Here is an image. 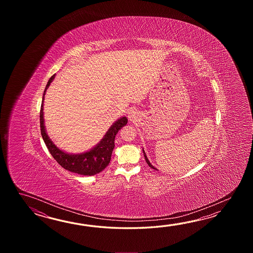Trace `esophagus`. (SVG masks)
<instances>
[{
  "label": "esophagus",
  "instance_id": "esophagus-1",
  "mask_svg": "<svg viewBox=\"0 0 253 253\" xmlns=\"http://www.w3.org/2000/svg\"><path fill=\"white\" fill-rule=\"evenodd\" d=\"M136 117H137V112H136L134 109H131V110H129V120H131V121H134V119H136Z\"/></svg>",
  "mask_w": 253,
  "mask_h": 253
}]
</instances>
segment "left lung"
Segmentation results:
<instances>
[{
	"mask_svg": "<svg viewBox=\"0 0 253 253\" xmlns=\"http://www.w3.org/2000/svg\"><path fill=\"white\" fill-rule=\"evenodd\" d=\"M143 153H144V156H145V161H146V163H147V165L149 166V167H151V168H153V169H156V170H157L156 169V167H154V166H152L151 165L150 162H149V160H148V158H147V156H146V155H145V151H144V149H143Z\"/></svg>",
	"mask_w": 253,
	"mask_h": 253,
	"instance_id": "left-lung-1",
	"label": "left lung"
}]
</instances>
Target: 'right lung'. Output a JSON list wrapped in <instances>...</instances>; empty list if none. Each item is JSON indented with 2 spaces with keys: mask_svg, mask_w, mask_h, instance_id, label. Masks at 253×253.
Returning <instances> with one entry per match:
<instances>
[{
  "mask_svg": "<svg viewBox=\"0 0 253 253\" xmlns=\"http://www.w3.org/2000/svg\"><path fill=\"white\" fill-rule=\"evenodd\" d=\"M55 78V74L51 76L48 80V83L43 93L42 102L40 112V123H41V132L42 135L43 141L48 147L49 153L53 156L54 159L59 163V166L63 167L70 172H76L81 175H94L98 172H102L103 170L108 167L111 155L115 147V137L118 134L119 130L127 124V119L126 117L118 119L113 125L109 127L108 132L104 135L100 142L91 148L89 151L81 154H69L64 151L60 150L53 142L48 137L46 132L44 118H43V102L44 96L47 91L50 83Z\"/></svg>",
  "mask_w": 253,
  "mask_h": 253,
  "instance_id": "add662e5",
  "label": "right lung"
}]
</instances>
